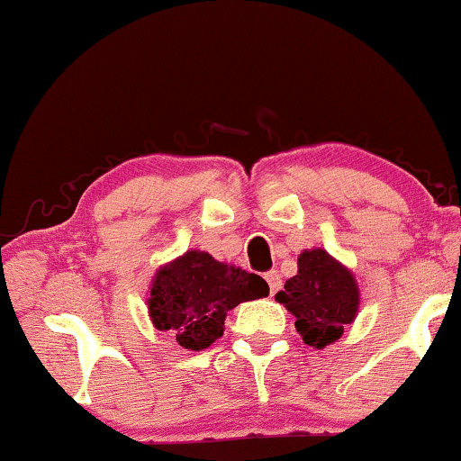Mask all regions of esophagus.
<instances>
[{
    "instance_id": "34e87169",
    "label": "esophagus",
    "mask_w": 461,
    "mask_h": 461,
    "mask_svg": "<svg viewBox=\"0 0 461 461\" xmlns=\"http://www.w3.org/2000/svg\"><path fill=\"white\" fill-rule=\"evenodd\" d=\"M265 280H267V284H269L271 294H276L277 290L282 288V277H280V274H277V271H267V274H265Z\"/></svg>"
}]
</instances>
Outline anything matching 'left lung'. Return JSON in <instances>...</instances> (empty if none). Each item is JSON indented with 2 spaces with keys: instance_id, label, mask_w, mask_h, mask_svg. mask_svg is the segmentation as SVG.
Returning <instances> with one entry per match:
<instances>
[{
  "instance_id": "8db88e82",
  "label": "left lung",
  "mask_w": 461,
  "mask_h": 461,
  "mask_svg": "<svg viewBox=\"0 0 461 461\" xmlns=\"http://www.w3.org/2000/svg\"><path fill=\"white\" fill-rule=\"evenodd\" d=\"M359 286L353 271L323 249L298 255V271L276 294L296 317L294 328L304 345L326 348L359 313Z\"/></svg>"
}]
</instances>
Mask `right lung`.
<instances>
[{"instance_id": "add662e5", "label": "right lung", "mask_w": 461, "mask_h": 461, "mask_svg": "<svg viewBox=\"0 0 461 461\" xmlns=\"http://www.w3.org/2000/svg\"><path fill=\"white\" fill-rule=\"evenodd\" d=\"M267 294L261 276L192 249L160 265L146 303L154 328L171 334L179 347L203 351L223 336L228 311Z\"/></svg>"}]
</instances>
